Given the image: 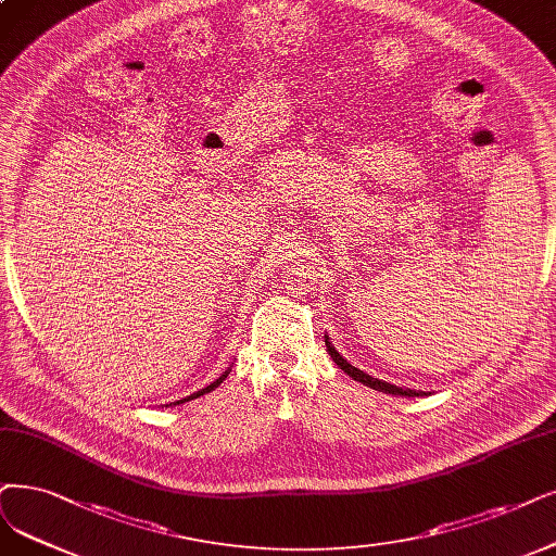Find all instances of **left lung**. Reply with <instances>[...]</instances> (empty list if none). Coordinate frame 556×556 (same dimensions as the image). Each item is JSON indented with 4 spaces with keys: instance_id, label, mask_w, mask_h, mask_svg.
<instances>
[{
    "instance_id": "left-lung-1",
    "label": "left lung",
    "mask_w": 556,
    "mask_h": 556,
    "mask_svg": "<svg viewBox=\"0 0 556 556\" xmlns=\"http://www.w3.org/2000/svg\"><path fill=\"white\" fill-rule=\"evenodd\" d=\"M324 340H326V349H328V353H330V358L336 361V365L344 371V374H349L353 381H361L363 386H367V388H374V390H379V392H386V394H399V396H425V394H429V392H421V390H408V388H396V386H392V383H386V381H379V379H371L369 374H365V371H361L358 367H353L351 363H346L342 355L338 353V349L330 344V340H328V336H324Z\"/></svg>"
}]
</instances>
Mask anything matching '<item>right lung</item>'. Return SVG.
<instances>
[{
    "label": "right lung",
    "instance_id": "add662e5",
    "mask_svg": "<svg viewBox=\"0 0 556 556\" xmlns=\"http://www.w3.org/2000/svg\"><path fill=\"white\" fill-rule=\"evenodd\" d=\"M228 374H230V367L224 371V374H220L218 376V379L214 381V383H210L207 388H203V390H198V392H193V394H189V396H185V399H180V402H173V406H180V404H185V402H191V399H198V396H201V394H205V392H212L214 388H218L220 383H224L226 379H228Z\"/></svg>",
    "mask_w": 556,
    "mask_h": 556
}]
</instances>
